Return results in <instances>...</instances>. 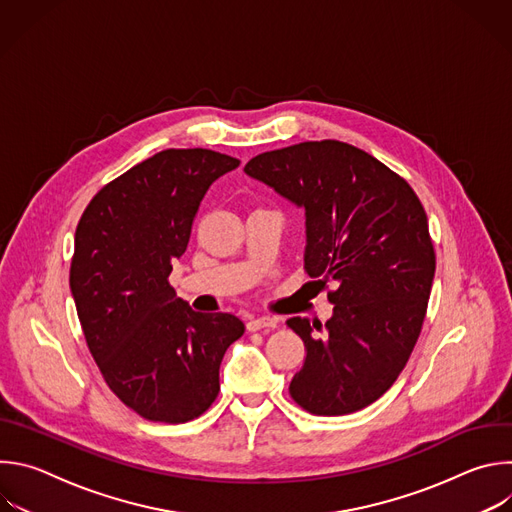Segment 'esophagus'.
Segmentation results:
<instances>
[{
    "label": "esophagus",
    "mask_w": 512,
    "mask_h": 512,
    "mask_svg": "<svg viewBox=\"0 0 512 512\" xmlns=\"http://www.w3.org/2000/svg\"><path fill=\"white\" fill-rule=\"evenodd\" d=\"M277 326V320L275 318H269V316H257V318H251L247 322V330L249 332H255V330H261V328H275Z\"/></svg>",
    "instance_id": "obj_1"
}]
</instances>
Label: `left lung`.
I'll list each match as a JSON object with an SVG mask.
<instances>
[{"label":"left lung","mask_w":512,"mask_h":512,"mask_svg":"<svg viewBox=\"0 0 512 512\" xmlns=\"http://www.w3.org/2000/svg\"><path fill=\"white\" fill-rule=\"evenodd\" d=\"M245 172L306 208V273L334 304L324 324L291 318L306 344L289 395L312 415H346L391 389L427 312L435 251L427 214L405 178L336 139L251 158Z\"/></svg>","instance_id":"8db88e82"}]
</instances>
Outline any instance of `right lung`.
<instances>
[{
    "mask_svg": "<svg viewBox=\"0 0 512 512\" xmlns=\"http://www.w3.org/2000/svg\"><path fill=\"white\" fill-rule=\"evenodd\" d=\"M239 164L202 148L164 150L105 184L79 221L70 291L83 334L107 387L143 419L200 417L245 332L233 314L194 312L168 281L208 186Z\"/></svg>",
    "mask_w": 512,
    "mask_h": 512,
    "instance_id": "1",
    "label": "right lung"
}]
</instances>
